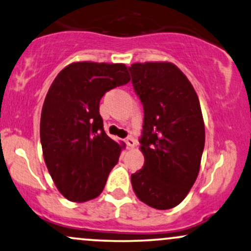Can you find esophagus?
Returning <instances> with one entry per match:
<instances>
[{
  "mask_svg": "<svg viewBox=\"0 0 251 251\" xmlns=\"http://www.w3.org/2000/svg\"><path fill=\"white\" fill-rule=\"evenodd\" d=\"M125 142H126V145H127L129 149H133L135 148V145H137V142H135L133 138H127Z\"/></svg>",
  "mask_w": 251,
  "mask_h": 251,
  "instance_id": "obj_1",
  "label": "esophagus"
}]
</instances>
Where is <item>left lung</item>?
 <instances>
[{"label":"left lung","instance_id":"obj_1","mask_svg":"<svg viewBox=\"0 0 251 251\" xmlns=\"http://www.w3.org/2000/svg\"><path fill=\"white\" fill-rule=\"evenodd\" d=\"M144 106L140 151L145 163L131 175L143 203L168 210L183 201L197 179L205 127L194 86L172 62H137L128 67Z\"/></svg>","mask_w":251,"mask_h":251}]
</instances>
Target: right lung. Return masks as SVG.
Segmentation results:
<instances>
[{"label": "right lung", "instance_id": "1", "mask_svg": "<svg viewBox=\"0 0 251 251\" xmlns=\"http://www.w3.org/2000/svg\"><path fill=\"white\" fill-rule=\"evenodd\" d=\"M129 80L124 63L79 61L66 66L48 89L40 120L43 159L68 201L97 198L118 163L125 144L106 134L99 103Z\"/></svg>", "mask_w": 251, "mask_h": 251}]
</instances>
